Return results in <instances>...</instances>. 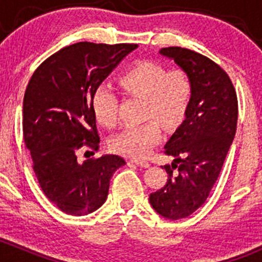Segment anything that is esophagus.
Returning a JSON list of instances; mask_svg holds the SVG:
<instances>
[{
    "label": "esophagus",
    "instance_id": "esophagus-1",
    "mask_svg": "<svg viewBox=\"0 0 262 262\" xmlns=\"http://www.w3.org/2000/svg\"><path fill=\"white\" fill-rule=\"evenodd\" d=\"M130 162H132V163H134V165H137V166H141V167H144V168L149 167V163L146 162V161H137V160H132Z\"/></svg>",
    "mask_w": 262,
    "mask_h": 262
}]
</instances>
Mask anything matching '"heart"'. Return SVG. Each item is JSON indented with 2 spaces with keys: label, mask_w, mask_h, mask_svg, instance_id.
Listing matches in <instances>:
<instances>
[{
  "label": "heart",
  "mask_w": 262,
  "mask_h": 262,
  "mask_svg": "<svg viewBox=\"0 0 262 262\" xmlns=\"http://www.w3.org/2000/svg\"><path fill=\"white\" fill-rule=\"evenodd\" d=\"M119 86L126 94L143 97L144 118H155L167 128L180 125L192 99V82L182 70L167 71L150 60H142L125 71L119 78ZM91 109L102 126L110 128L118 118V97L107 84H100L91 97ZM162 137L156 120L143 125L128 126L115 134L110 147L119 155L143 158Z\"/></svg>",
  "instance_id": "obj_1"
}]
</instances>
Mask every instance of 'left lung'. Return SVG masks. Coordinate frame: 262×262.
<instances>
[{"mask_svg": "<svg viewBox=\"0 0 262 262\" xmlns=\"http://www.w3.org/2000/svg\"><path fill=\"white\" fill-rule=\"evenodd\" d=\"M160 54L172 59L192 82V99L185 120L166 142L175 160L165 166L167 182L149 195V204L163 218H186L207 200L234 139L237 95L227 73L194 50L170 47ZM178 173L173 175V168Z\"/></svg>", "mask_w": 262, "mask_h": 262, "instance_id": "left-lung-1", "label": "left lung"}]
</instances>
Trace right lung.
Wrapping results in <instances>:
<instances>
[{
	"label": "right lung",
	"mask_w": 262,
	"mask_h": 262,
	"mask_svg": "<svg viewBox=\"0 0 262 262\" xmlns=\"http://www.w3.org/2000/svg\"><path fill=\"white\" fill-rule=\"evenodd\" d=\"M137 48V44H72L44 60L26 87L24 142L43 192L68 215L99 209L107 198L113 173L125 165L116 155L81 163L76 153L83 146L99 149L92 94Z\"/></svg>",
	"instance_id": "right-lung-1"
}]
</instances>
